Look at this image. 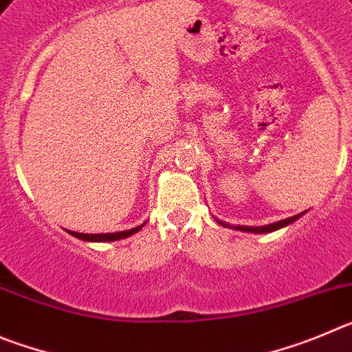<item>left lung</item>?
Returning <instances> with one entry per match:
<instances>
[{
	"mask_svg": "<svg viewBox=\"0 0 352 352\" xmlns=\"http://www.w3.org/2000/svg\"><path fill=\"white\" fill-rule=\"evenodd\" d=\"M305 212H307V210H305ZM305 212H302V214L293 215V217H287V219L277 221V223L265 224V226H242V224H236V226H231V224H228L226 221H219V219H215V221H217V223H219L221 226H224V228H233V230L245 231V233H272V231H277V230H280V228L289 226V224H293L294 221H298L300 217H302V215L305 214Z\"/></svg>",
	"mask_w": 352,
	"mask_h": 352,
	"instance_id": "left-lung-1",
	"label": "left lung"
}]
</instances>
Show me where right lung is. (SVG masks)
I'll use <instances>...</instances> for the list:
<instances>
[{
    "label": "right lung",
    "mask_w": 352,
    "mask_h": 352,
    "mask_svg": "<svg viewBox=\"0 0 352 352\" xmlns=\"http://www.w3.org/2000/svg\"><path fill=\"white\" fill-rule=\"evenodd\" d=\"M145 224L147 223H142L140 226L131 228V230L117 231V233H78V231H72V230H66V231H68L72 236H75V239L85 240V242H116V240H122V239H128V236L135 235V233H137V231H140Z\"/></svg>",
    "instance_id": "1"
}]
</instances>
